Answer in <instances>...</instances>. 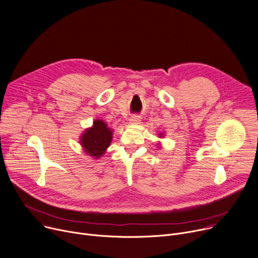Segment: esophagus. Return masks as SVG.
Masks as SVG:
<instances>
[{"label":"esophagus","mask_w":258,"mask_h":258,"mask_svg":"<svg viewBox=\"0 0 258 258\" xmlns=\"http://www.w3.org/2000/svg\"><path fill=\"white\" fill-rule=\"evenodd\" d=\"M130 123H132V124L140 123V116L139 115H133L130 118Z\"/></svg>","instance_id":"34e87169"}]
</instances>
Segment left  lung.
Here are the masks:
<instances>
[{"mask_svg": "<svg viewBox=\"0 0 258 258\" xmlns=\"http://www.w3.org/2000/svg\"><path fill=\"white\" fill-rule=\"evenodd\" d=\"M163 136H165V133L160 132V133L158 134V138H163ZM157 146H158V148H160V146H161V145H160V143H158V144H157Z\"/></svg>", "mask_w": 258, "mask_h": 258, "instance_id": "1", "label": "left lung"}]
</instances>
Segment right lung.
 Returning <instances> with one entry per match:
<instances>
[{"instance_id": "1", "label": "right lung", "mask_w": 258, "mask_h": 258, "mask_svg": "<svg viewBox=\"0 0 258 258\" xmlns=\"http://www.w3.org/2000/svg\"><path fill=\"white\" fill-rule=\"evenodd\" d=\"M113 130L102 119H96L80 136V144L83 151L93 159L102 157L111 145Z\"/></svg>"}]
</instances>
